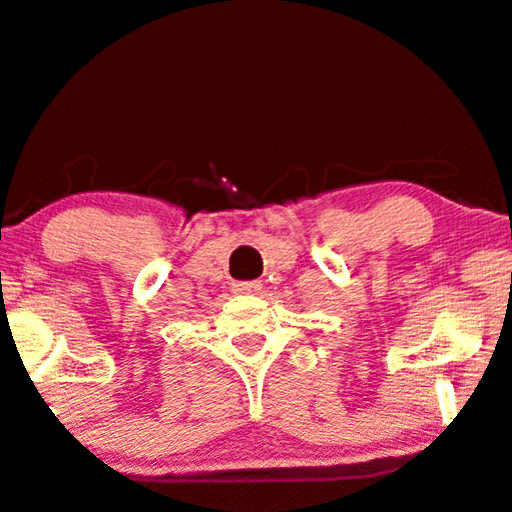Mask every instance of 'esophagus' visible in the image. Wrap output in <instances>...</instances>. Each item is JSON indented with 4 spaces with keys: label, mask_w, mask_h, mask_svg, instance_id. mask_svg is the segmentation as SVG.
I'll return each instance as SVG.
<instances>
[{
    "label": "esophagus",
    "mask_w": 512,
    "mask_h": 512,
    "mask_svg": "<svg viewBox=\"0 0 512 512\" xmlns=\"http://www.w3.org/2000/svg\"><path fill=\"white\" fill-rule=\"evenodd\" d=\"M233 291L236 293H260L262 283L260 281H238V283H233Z\"/></svg>",
    "instance_id": "obj_1"
}]
</instances>
